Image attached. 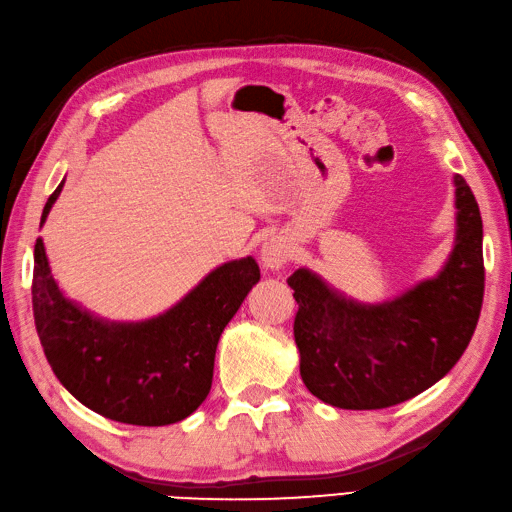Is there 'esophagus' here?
I'll use <instances>...</instances> for the list:
<instances>
[{"label":"esophagus","instance_id":"1","mask_svg":"<svg viewBox=\"0 0 512 512\" xmlns=\"http://www.w3.org/2000/svg\"><path fill=\"white\" fill-rule=\"evenodd\" d=\"M291 245L285 241V238H269V241L260 249V260L263 265L269 269H280L283 265H287V260L291 258Z\"/></svg>","mask_w":512,"mask_h":512}]
</instances>
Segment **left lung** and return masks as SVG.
Here are the masks:
<instances>
[{"label":"left lung","instance_id":"obj_1","mask_svg":"<svg viewBox=\"0 0 512 512\" xmlns=\"http://www.w3.org/2000/svg\"><path fill=\"white\" fill-rule=\"evenodd\" d=\"M457 243L440 276L384 305L344 300L307 269L294 271V338L300 375L338 409H387L415 398L455 367L484 302L482 216L464 176H455Z\"/></svg>","mask_w":512,"mask_h":512}]
</instances>
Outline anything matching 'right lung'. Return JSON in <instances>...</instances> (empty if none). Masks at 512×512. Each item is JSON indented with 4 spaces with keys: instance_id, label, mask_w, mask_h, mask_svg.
<instances>
[{
    "instance_id": "right-lung-1",
    "label": "right lung",
    "mask_w": 512,
    "mask_h": 512,
    "mask_svg": "<svg viewBox=\"0 0 512 512\" xmlns=\"http://www.w3.org/2000/svg\"><path fill=\"white\" fill-rule=\"evenodd\" d=\"M61 183L41 214L46 221ZM260 280L252 256L214 269L161 318L108 325L72 305L50 276L44 243H35L33 316L57 380L114 422L163 426L185 420L212 389L216 344Z\"/></svg>"
}]
</instances>
